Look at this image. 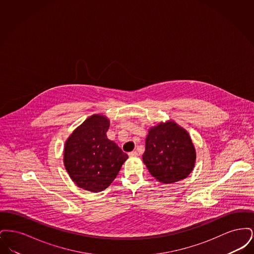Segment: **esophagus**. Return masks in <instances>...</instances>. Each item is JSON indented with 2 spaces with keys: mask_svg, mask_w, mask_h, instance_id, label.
I'll return each mask as SVG.
<instances>
[{
  "mask_svg": "<svg viewBox=\"0 0 254 254\" xmlns=\"http://www.w3.org/2000/svg\"><path fill=\"white\" fill-rule=\"evenodd\" d=\"M128 155H129V157H137L138 156V152L136 150L135 151H131V152L128 153Z\"/></svg>",
  "mask_w": 254,
  "mask_h": 254,
  "instance_id": "obj_1",
  "label": "esophagus"
}]
</instances>
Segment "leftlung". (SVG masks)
Wrapping results in <instances>:
<instances>
[{
    "instance_id": "left-lung-1",
    "label": "left lung",
    "mask_w": 254,
    "mask_h": 254,
    "mask_svg": "<svg viewBox=\"0 0 254 254\" xmlns=\"http://www.w3.org/2000/svg\"><path fill=\"white\" fill-rule=\"evenodd\" d=\"M195 160L190 136L175 122L160 123L148 129L143 161L158 182L171 184L187 178Z\"/></svg>"
}]
</instances>
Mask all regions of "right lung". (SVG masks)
<instances>
[{"instance_id": "add662e5", "label": "right lung", "mask_w": 254, "mask_h": 254, "mask_svg": "<svg viewBox=\"0 0 254 254\" xmlns=\"http://www.w3.org/2000/svg\"><path fill=\"white\" fill-rule=\"evenodd\" d=\"M109 127L106 116L94 114L79 126L64 144V164L67 173L79 188L91 192L106 190L128 158L107 137Z\"/></svg>"}]
</instances>
